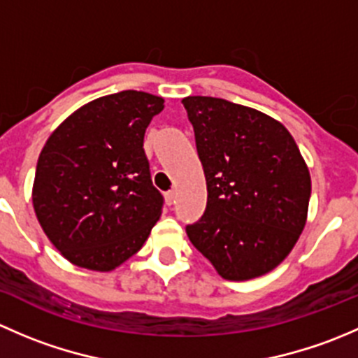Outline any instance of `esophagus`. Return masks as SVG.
I'll use <instances>...</instances> for the list:
<instances>
[{
    "label": "esophagus",
    "mask_w": 358,
    "mask_h": 358,
    "mask_svg": "<svg viewBox=\"0 0 358 358\" xmlns=\"http://www.w3.org/2000/svg\"><path fill=\"white\" fill-rule=\"evenodd\" d=\"M164 197H166V204L171 206L173 202H175V190H168V192L164 194Z\"/></svg>",
    "instance_id": "1"
}]
</instances>
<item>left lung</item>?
<instances>
[{
  "mask_svg": "<svg viewBox=\"0 0 358 358\" xmlns=\"http://www.w3.org/2000/svg\"><path fill=\"white\" fill-rule=\"evenodd\" d=\"M208 204L187 236L227 280L275 268L305 229L312 182L291 133L263 112L213 96L182 100Z\"/></svg>",
  "mask_w": 358,
  "mask_h": 358,
  "instance_id": "8db88e82",
  "label": "left lung"
}]
</instances>
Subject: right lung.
Here are the masks:
<instances>
[{"instance_id":"obj_1","label":"right lung","mask_w":358,"mask_h":358,"mask_svg":"<svg viewBox=\"0 0 358 358\" xmlns=\"http://www.w3.org/2000/svg\"><path fill=\"white\" fill-rule=\"evenodd\" d=\"M164 109L161 96H100L50 135L36 166L32 204L52 241L74 265L109 272L135 255L161 216L143 136Z\"/></svg>"}]
</instances>
